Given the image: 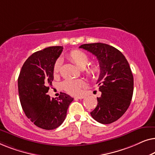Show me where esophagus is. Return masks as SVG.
Wrapping results in <instances>:
<instances>
[{
	"instance_id": "obj_1",
	"label": "esophagus",
	"mask_w": 155,
	"mask_h": 155,
	"mask_svg": "<svg viewBox=\"0 0 155 155\" xmlns=\"http://www.w3.org/2000/svg\"><path fill=\"white\" fill-rule=\"evenodd\" d=\"M75 99H84V96H78V97H75Z\"/></svg>"
}]
</instances>
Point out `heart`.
Returning <instances> with one entry per match:
<instances>
[{
	"label": "heart",
	"mask_w": 155,
	"mask_h": 155,
	"mask_svg": "<svg viewBox=\"0 0 155 155\" xmlns=\"http://www.w3.org/2000/svg\"><path fill=\"white\" fill-rule=\"evenodd\" d=\"M68 58L73 62L80 69L84 68V73L90 78H94L98 75L99 70L97 65L89 64L90 59L85 53L80 50H73L68 55ZM61 65V61L57 60L54 66V73L57 74L59 72ZM62 87L65 92L72 95L80 94L82 87L85 85V82L82 80H66L63 82Z\"/></svg>",
	"instance_id": "obj_1"
}]
</instances>
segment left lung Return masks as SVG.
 <instances>
[{
	"label": "left lung",
	"mask_w": 155,
	"mask_h": 155,
	"mask_svg": "<svg viewBox=\"0 0 155 155\" xmlns=\"http://www.w3.org/2000/svg\"><path fill=\"white\" fill-rule=\"evenodd\" d=\"M98 59L100 74L97 83L101 92L97 107L90 112L97 122L111 124L120 118L130 104L133 93V76L126 57L112 46L102 43L82 44Z\"/></svg>",
	"instance_id": "left-lung-1"
}]
</instances>
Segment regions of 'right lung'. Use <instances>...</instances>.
<instances>
[{
  "instance_id": "1",
  "label": "right lung",
  "mask_w": 155,
  "mask_h": 155,
  "mask_svg": "<svg viewBox=\"0 0 155 155\" xmlns=\"http://www.w3.org/2000/svg\"><path fill=\"white\" fill-rule=\"evenodd\" d=\"M63 46H50L34 53L23 64L18 77V92L22 109L36 126L53 130L64 121L73 98L61 92L58 98L46 93L52 85L54 66Z\"/></svg>"
}]
</instances>
